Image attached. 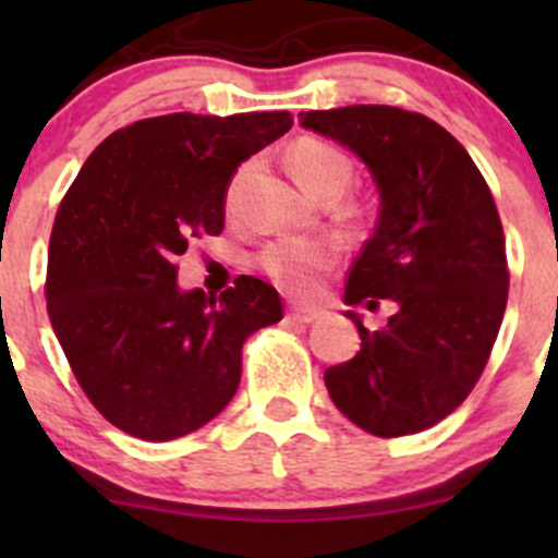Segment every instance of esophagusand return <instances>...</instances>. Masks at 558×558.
Listing matches in <instances>:
<instances>
[{"label":"esophagus","mask_w":558,"mask_h":558,"mask_svg":"<svg viewBox=\"0 0 558 558\" xmlns=\"http://www.w3.org/2000/svg\"><path fill=\"white\" fill-rule=\"evenodd\" d=\"M324 311L320 307H305V305H291L289 313H286V318L294 320V324H313V320H318Z\"/></svg>","instance_id":"esophagus-1"}]
</instances>
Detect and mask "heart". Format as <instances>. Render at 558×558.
<instances>
[{
	"instance_id": "1",
	"label": "heart",
	"mask_w": 558,
	"mask_h": 558,
	"mask_svg": "<svg viewBox=\"0 0 558 558\" xmlns=\"http://www.w3.org/2000/svg\"><path fill=\"white\" fill-rule=\"evenodd\" d=\"M289 165L294 178L315 196L324 194V191H340L342 194L353 180V161L340 148L318 137L296 140L289 148ZM247 172H251V165L240 167L229 183L227 196H223L227 213L238 207V196ZM337 256H340V243L335 238L311 234V238H283L267 245L258 264L272 278V283L283 291L307 294L315 289L320 275L335 267Z\"/></svg>"
}]
</instances>
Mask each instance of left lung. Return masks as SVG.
<instances>
[{"label":"left lung","mask_w":558,"mask_h":558,"mask_svg":"<svg viewBox=\"0 0 558 558\" xmlns=\"http://www.w3.org/2000/svg\"><path fill=\"white\" fill-rule=\"evenodd\" d=\"M300 118L351 148L380 189L378 227L348 272L345 302L397 305L378 331L351 313L362 351L324 373L331 402L375 437L429 429L470 397L508 305L492 189L464 145L421 112L351 105Z\"/></svg>","instance_id":"obj_1"}]
</instances>
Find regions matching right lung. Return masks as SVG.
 Masks as SVG:
<instances>
[{
	"mask_svg": "<svg viewBox=\"0 0 558 558\" xmlns=\"http://www.w3.org/2000/svg\"><path fill=\"white\" fill-rule=\"evenodd\" d=\"M291 112L143 118L86 159L56 213L45 300L94 408L126 435L196 432L234 397L247 335L283 318L278 291L240 275L223 294L178 289L189 243L223 232L238 167Z\"/></svg>",
	"mask_w": 558,
	"mask_h": 558,
	"instance_id": "right-lung-1",
	"label": "right lung"
}]
</instances>
